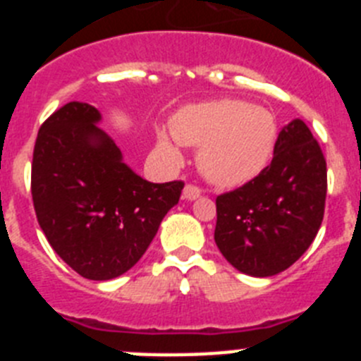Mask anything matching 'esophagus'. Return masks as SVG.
<instances>
[{"instance_id": "1", "label": "esophagus", "mask_w": 361, "mask_h": 361, "mask_svg": "<svg viewBox=\"0 0 361 361\" xmlns=\"http://www.w3.org/2000/svg\"><path fill=\"white\" fill-rule=\"evenodd\" d=\"M183 195H184V199H188V200H195L202 195V190H200V186H197V184H186V188H184V191H183Z\"/></svg>"}]
</instances>
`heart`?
<instances>
[{
  "label": "heart",
  "instance_id": "heart-1",
  "mask_svg": "<svg viewBox=\"0 0 361 361\" xmlns=\"http://www.w3.org/2000/svg\"><path fill=\"white\" fill-rule=\"evenodd\" d=\"M200 149L204 175L219 186H240L264 170L276 141V123L266 108L247 101L220 99L191 104L175 117L173 135L159 132V145Z\"/></svg>",
  "mask_w": 361,
  "mask_h": 361
}]
</instances>
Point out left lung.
<instances>
[{
    "instance_id": "left-lung-1",
    "label": "left lung",
    "mask_w": 361,
    "mask_h": 361,
    "mask_svg": "<svg viewBox=\"0 0 361 361\" xmlns=\"http://www.w3.org/2000/svg\"><path fill=\"white\" fill-rule=\"evenodd\" d=\"M269 166L216 197L215 242L233 267L273 276L307 251L324 220L327 164L304 121L289 123Z\"/></svg>"
}]
</instances>
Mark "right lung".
<instances>
[{"label": "right lung", "mask_w": 361, "mask_h": 361, "mask_svg": "<svg viewBox=\"0 0 361 361\" xmlns=\"http://www.w3.org/2000/svg\"><path fill=\"white\" fill-rule=\"evenodd\" d=\"M99 119L94 106L72 101L41 124L30 190L54 251L85 279L110 280L139 262L184 183L133 173Z\"/></svg>", "instance_id": "right-lung-1"}]
</instances>
